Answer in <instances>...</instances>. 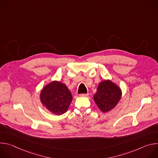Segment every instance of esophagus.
Masks as SVG:
<instances>
[{
	"label": "esophagus",
	"mask_w": 158,
	"mask_h": 158,
	"mask_svg": "<svg viewBox=\"0 0 158 158\" xmlns=\"http://www.w3.org/2000/svg\"><path fill=\"white\" fill-rule=\"evenodd\" d=\"M89 95V94L87 93V94H79V96H81V97H86V96H87Z\"/></svg>",
	"instance_id": "34e87169"
}]
</instances>
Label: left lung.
Returning <instances> with one entry per match:
<instances>
[{"label": "left lung", "mask_w": 158, "mask_h": 158, "mask_svg": "<svg viewBox=\"0 0 158 158\" xmlns=\"http://www.w3.org/2000/svg\"><path fill=\"white\" fill-rule=\"evenodd\" d=\"M120 88L110 81L101 82L94 96V101L98 107L104 112L113 109L121 98Z\"/></svg>", "instance_id": "left-lung-1"}]
</instances>
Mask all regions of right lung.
I'll return each instance as SVG.
<instances>
[{
	"mask_svg": "<svg viewBox=\"0 0 158 158\" xmlns=\"http://www.w3.org/2000/svg\"><path fill=\"white\" fill-rule=\"evenodd\" d=\"M72 100L73 96L68 88L57 81H53L45 86L40 93L42 104L56 115L65 113Z\"/></svg>",
	"mask_w": 158,
	"mask_h": 158,
	"instance_id": "right-lung-1",
	"label": "right lung"
}]
</instances>
